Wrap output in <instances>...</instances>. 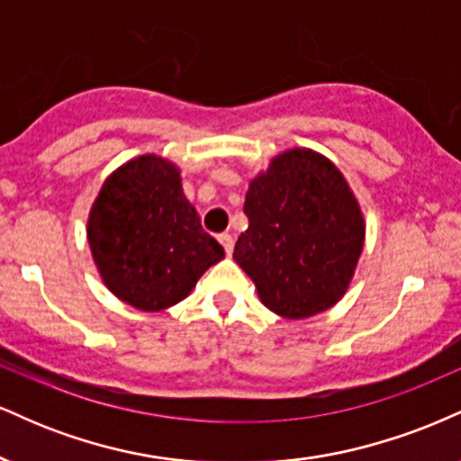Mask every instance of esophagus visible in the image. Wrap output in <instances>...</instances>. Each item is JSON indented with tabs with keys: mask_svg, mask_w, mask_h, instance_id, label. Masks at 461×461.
I'll use <instances>...</instances> for the list:
<instances>
[{
	"mask_svg": "<svg viewBox=\"0 0 461 461\" xmlns=\"http://www.w3.org/2000/svg\"><path fill=\"white\" fill-rule=\"evenodd\" d=\"M218 240H220V243H221V248H224V252L230 257V254H232V246H235V241H232V235H229V232H221Z\"/></svg>",
	"mask_w": 461,
	"mask_h": 461,
	"instance_id": "1",
	"label": "esophagus"
}]
</instances>
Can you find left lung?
I'll use <instances>...</instances> for the list:
<instances>
[{
	"label": "left lung",
	"mask_w": 461,
	"mask_h": 461,
	"mask_svg": "<svg viewBox=\"0 0 461 461\" xmlns=\"http://www.w3.org/2000/svg\"><path fill=\"white\" fill-rule=\"evenodd\" d=\"M243 213L250 224L232 258L269 311L308 319L345 295L366 224L348 178L328 157L302 146L276 155L250 181Z\"/></svg>",
	"instance_id": "obj_1"
}]
</instances>
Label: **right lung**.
Listing matches in <instances>:
<instances>
[{
  "label": "right lung",
  "instance_id": "right-lung-1",
  "mask_svg": "<svg viewBox=\"0 0 461 461\" xmlns=\"http://www.w3.org/2000/svg\"><path fill=\"white\" fill-rule=\"evenodd\" d=\"M86 232L103 285L144 312L185 300L224 258L183 194L181 170L159 155L129 159L105 178Z\"/></svg>",
  "mask_w": 461,
  "mask_h": 461
}]
</instances>
